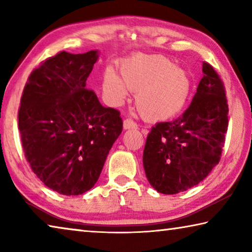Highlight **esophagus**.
I'll use <instances>...</instances> for the list:
<instances>
[{
  "label": "esophagus",
  "instance_id": "34e87169",
  "mask_svg": "<svg viewBox=\"0 0 252 252\" xmlns=\"http://www.w3.org/2000/svg\"><path fill=\"white\" fill-rule=\"evenodd\" d=\"M138 126H136V123L131 120V119H126L125 121H123V129L127 130V129H136Z\"/></svg>",
  "mask_w": 252,
  "mask_h": 252
}]
</instances>
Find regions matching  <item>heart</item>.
I'll return each mask as SVG.
<instances>
[{
    "mask_svg": "<svg viewBox=\"0 0 252 252\" xmlns=\"http://www.w3.org/2000/svg\"><path fill=\"white\" fill-rule=\"evenodd\" d=\"M120 75L106 69L103 93L110 104H121L129 90L136 92L135 104L149 121L176 117L186 105L191 90L189 74L159 54H135L120 64Z\"/></svg>",
    "mask_w": 252,
    "mask_h": 252,
    "instance_id": "heart-1",
    "label": "heart"
}]
</instances>
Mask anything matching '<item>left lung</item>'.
Returning a JSON list of instances; mask_svg holds the SVG:
<instances>
[{
    "mask_svg": "<svg viewBox=\"0 0 252 252\" xmlns=\"http://www.w3.org/2000/svg\"><path fill=\"white\" fill-rule=\"evenodd\" d=\"M189 108L171 122L152 126L143 168L158 192L176 194L197 186L219 163L228 129L224 87L209 63Z\"/></svg>",
    "mask_w": 252,
    "mask_h": 252,
    "instance_id": "obj_1",
    "label": "left lung"
}]
</instances>
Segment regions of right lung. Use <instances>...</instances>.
<instances>
[{"label": "right lung", "instance_id": "1", "mask_svg": "<svg viewBox=\"0 0 252 252\" xmlns=\"http://www.w3.org/2000/svg\"><path fill=\"white\" fill-rule=\"evenodd\" d=\"M99 51L60 52L33 70L19 110L25 158L44 185L79 195L95 185L122 132L120 112L104 108L87 79Z\"/></svg>", "mask_w": 252, "mask_h": 252}]
</instances>
